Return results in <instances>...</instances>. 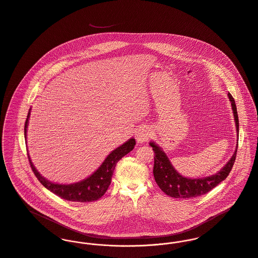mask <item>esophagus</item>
Returning a JSON list of instances; mask_svg holds the SVG:
<instances>
[{"instance_id": "obj_1", "label": "esophagus", "mask_w": 258, "mask_h": 258, "mask_svg": "<svg viewBox=\"0 0 258 258\" xmlns=\"http://www.w3.org/2000/svg\"><path fill=\"white\" fill-rule=\"evenodd\" d=\"M150 137V132H149V128L145 125H142V126H139L136 131V140L137 142L140 143H144L146 142Z\"/></svg>"}]
</instances>
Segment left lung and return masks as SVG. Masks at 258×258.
<instances>
[{"label": "left lung", "mask_w": 258, "mask_h": 258, "mask_svg": "<svg viewBox=\"0 0 258 258\" xmlns=\"http://www.w3.org/2000/svg\"><path fill=\"white\" fill-rule=\"evenodd\" d=\"M229 101L231 103V108L233 112V117L235 120L236 132L238 133V115L236 111L235 102L230 94H228ZM238 143V141H237ZM150 146L155 153L154 156V166H153V176L155 182L159 186V188L168 196L176 199H191L201 195L207 194L217 185H219L222 181H224L229 172L231 170L233 163L236 157L237 145L235 151L229 162L218 173L204 178H186L180 175L175 170L173 165L167 157L166 153L154 143H150Z\"/></svg>", "instance_id": "obj_1"}]
</instances>
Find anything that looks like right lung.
Instances as JSON below:
<instances>
[{
  "label": "right lung",
  "instance_id": "add662e5",
  "mask_svg": "<svg viewBox=\"0 0 258 258\" xmlns=\"http://www.w3.org/2000/svg\"><path fill=\"white\" fill-rule=\"evenodd\" d=\"M29 115H30V110L25 123L26 139H27V128L29 123ZM135 145H136L135 139L128 140L126 143H123L122 145L118 146L117 148H115V150H113L104 160L102 165L91 176H89L83 181L69 184V185L56 184L46 180L44 177H42L39 174V172L35 169L29 156V163L32 171L38 179V181L50 192L57 195L58 197L64 200L79 202V203L93 202V201L100 199L106 193V191L108 190L111 184L112 176L117 161L121 159L124 155H126L130 151H132Z\"/></svg>",
  "mask_w": 258,
  "mask_h": 258
}]
</instances>
